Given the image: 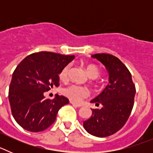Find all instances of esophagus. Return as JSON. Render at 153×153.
<instances>
[{"label":"esophagus","instance_id":"1","mask_svg":"<svg viewBox=\"0 0 153 153\" xmlns=\"http://www.w3.org/2000/svg\"><path fill=\"white\" fill-rule=\"evenodd\" d=\"M70 103L72 104L74 106H75V107L79 108V107H81V106H82V105H81V104H78V103H76V102H73V101H70Z\"/></svg>","mask_w":153,"mask_h":153}]
</instances>
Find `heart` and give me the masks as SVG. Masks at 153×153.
Returning a JSON list of instances; mask_svg holds the SVG:
<instances>
[{
	"instance_id": "obj_1",
	"label": "heart",
	"mask_w": 153,
	"mask_h": 153,
	"mask_svg": "<svg viewBox=\"0 0 153 153\" xmlns=\"http://www.w3.org/2000/svg\"><path fill=\"white\" fill-rule=\"evenodd\" d=\"M70 70V64L66 65L59 74V78L60 80L66 81L68 78L69 72ZM86 70L87 74L92 79H97L100 74V69L94 64H87L86 66ZM63 95L74 102H79L83 99L86 98L88 96V91L86 88L78 85H70L65 87L62 90Z\"/></svg>"
}]
</instances>
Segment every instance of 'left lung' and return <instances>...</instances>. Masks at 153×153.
I'll return each instance as SVG.
<instances>
[{
    "label": "left lung",
    "instance_id": "left-lung-1",
    "mask_svg": "<svg viewBox=\"0 0 153 153\" xmlns=\"http://www.w3.org/2000/svg\"><path fill=\"white\" fill-rule=\"evenodd\" d=\"M106 67L109 73V84L103 91L91 100L101 109H92V116L83 122L90 134L106 137L122 129L129 119L134 105L136 87L132 75L122 61L109 53L92 55Z\"/></svg>",
    "mask_w": 153,
    "mask_h": 153
}]
</instances>
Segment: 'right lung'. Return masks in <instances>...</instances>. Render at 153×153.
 <instances>
[{
  "instance_id": "obj_1",
  "label": "right lung",
  "mask_w": 153,
  "mask_h": 153,
  "mask_svg": "<svg viewBox=\"0 0 153 153\" xmlns=\"http://www.w3.org/2000/svg\"><path fill=\"white\" fill-rule=\"evenodd\" d=\"M74 56L53 52L34 53L17 65L9 86L8 99L16 122L30 132L45 130L55 122L59 109L69 103L63 96L45 99L44 92L59 86L60 70Z\"/></svg>"
}]
</instances>
